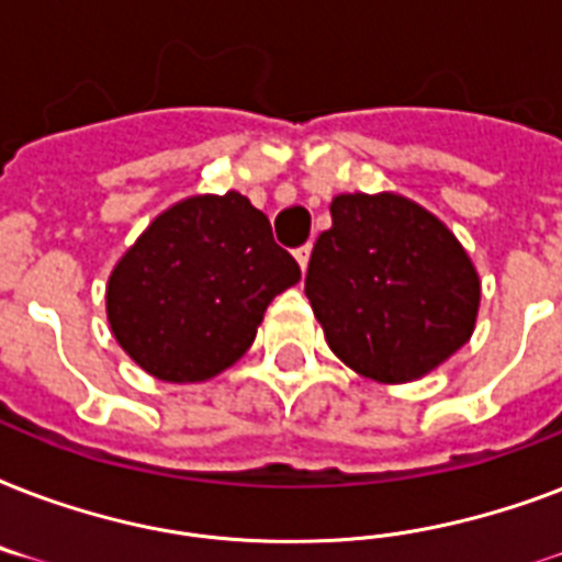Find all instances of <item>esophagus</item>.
Here are the masks:
<instances>
[{
    "instance_id": "esophagus-1",
    "label": "esophagus",
    "mask_w": 562,
    "mask_h": 562,
    "mask_svg": "<svg viewBox=\"0 0 562 562\" xmlns=\"http://www.w3.org/2000/svg\"><path fill=\"white\" fill-rule=\"evenodd\" d=\"M294 256H297L300 268H303V271H306V268H308V256H312V245L297 247V250H294Z\"/></svg>"
}]
</instances>
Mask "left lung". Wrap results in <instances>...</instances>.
<instances>
[{
    "mask_svg": "<svg viewBox=\"0 0 562 562\" xmlns=\"http://www.w3.org/2000/svg\"><path fill=\"white\" fill-rule=\"evenodd\" d=\"M315 241L306 297L338 359L411 382L470 341L481 285L440 221L400 194H338Z\"/></svg>",
    "mask_w": 562,
    "mask_h": 562,
    "instance_id": "obj_1",
    "label": "left lung"
}]
</instances>
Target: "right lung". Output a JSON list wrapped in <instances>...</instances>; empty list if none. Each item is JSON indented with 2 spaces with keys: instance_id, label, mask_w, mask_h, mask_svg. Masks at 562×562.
Returning <instances> with one entry per match:
<instances>
[{
  "instance_id": "add662e5",
  "label": "right lung",
  "mask_w": 562,
  "mask_h": 562,
  "mask_svg": "<svg viewBox=\"0 0 562 562\" xmlns=\"http://www.w3.org/2000/svg\"><path fill=\"white\" fill-rule=\"evenodd\" d=\"M297 280L245 194H198L162 212L110 273V329L162 382H203L245 356L268 303Z\"/></svg>"
}]
</instances>
